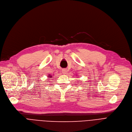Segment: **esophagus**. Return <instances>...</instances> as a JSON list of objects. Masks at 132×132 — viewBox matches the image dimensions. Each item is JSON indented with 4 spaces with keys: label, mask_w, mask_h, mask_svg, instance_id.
<instances>
[{
    "label": "esophagus",
    "mask_w": 132,
    "mask_h": 132,
    "mask_svg": "<svg viewBox=\"0 0 132 132\" xmlns=\"http://www.w3.org/2000/svg\"><path fill=\"white\" fill-rule=\"evenodd\" d=\"M67 70L65 69H62V73H63V74H66V73H67Z\"/></svg>",
    "instance_id": "esophagus-1"
}]
</instances>
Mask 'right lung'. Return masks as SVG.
Returning a JSON list of instances; mask_svg holds the SVG:
<instances>
[{
  "label": "right lung",
  "mask_w": 132,
  "mask_h": 132,
  "mask_svg": "<svg viewBox=\"0 0 132 132\" xmlns=\"http://www.w3.org/2000/svg\"><path fill=\"white\" fill-rule=\"evenodd\" d=\"M52 77L51 75H48V77L50 78V77Z\"/></svg>",
  "instance_id": "1"
}]
</instances>
